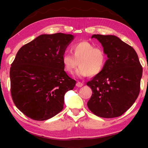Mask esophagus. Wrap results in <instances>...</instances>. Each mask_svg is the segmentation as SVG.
<instances>
[{
    "mask_svg": "<svg viewBox=\"0 0 148 148\" xmlns=\"http://www.w3.org/2000/svg\"><path fill=\"white\" fill-rule=\"evenodd\" d=\"M84 86L83 83H82V82H77L76 83V86L78 87H81Z\"/></svg>",
    "mask_w": 148,
    "mask_h": 148,
    "instance_id": "34e87169",
    "label": "esophagus"
}]
</instances>
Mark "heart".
Returning <instances> with one entry per match:
<instances>
[{"label": "heart", "instance_id": "heart-1", "mask_svg": "<svg viewBox=\"0 0 148 148\" xmlns=\"http://www.w3.org/2000/svg\"><path fill=\"white\" fill-rule=\"evenodd\" d=\"M72 53H64L62 56V62L64 71L72 74L78 65L76 74L77 77L93 76L103 71L107 61V54L101 47H95L87 41L79 42L73 45Z\"/></svg>", "mask_w": 148, "mask_h": 148}]
</instances>
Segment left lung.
<instances>
[{"mask_svg":"<svg viewBox=\"0 0 148 148\" xmlns=\"http://www.w3.org/2000/svg\"><path fill=\"white\" fill-rule=\"evenodd\" d=\"M91 38L101 42L108 59L103 71L87 83L92 91L87 106L99 117H119L138 97L142 65L135 50L118 37L93 34Z\"/></svg>","mask_w":148,"mask_h":148,"instance_id":"8db88e82","label":"left lung"}]
</instances>
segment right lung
Returning a JSON list of instances; mask_svg holds the SVG:
<instances>
[{
  "label": "right lung",
  "instance_id": "right-lung-1",
  "mask_svg": "<svg viewBox=\"0 0 148 148\" xmlns=\"http://www.w3.org/2000/svg\"><path fill=\"white\" fill-rule=\"evenodd\" d=\"M72 34H42L19 49L10 71L14 104L36 121L53 117L63 109L66 92L76 81L64 71L62 56Z\"/></svg>",
  "mask_w": 148,
  "mask_h": 148
}]
</instances>
